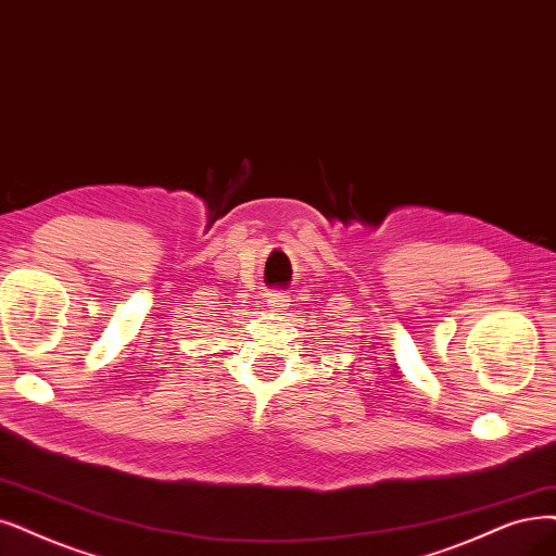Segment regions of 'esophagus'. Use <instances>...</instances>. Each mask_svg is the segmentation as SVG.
Instances as JSON below:
<instances>
[{"instance_id": "esophagus-1", "label": "esophagus", "mask_w": 556, "mask_h": 556, "mask_svg": "<svg viewBox=\"0 0 556 556\" xmlns=\"http://www.w3.org/2000/svg\"><path fill=\"white\" fill-rule=\"evenodd\" d=\"M289 302H291V295H289V293H283V291L267 293V306H270L273 312H283L286 306H289Z\"/></svg>"}]
</instances>
